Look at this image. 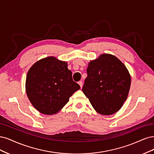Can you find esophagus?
Instances as JSON below:
<instances>
[{
  "label": "esophagus",
  "mask_w": 154,
  "mask_h": 154,
  "mask_svg": "<svg viewBox=\"0 0 154 154\" xmlns=\"http://www.w3.org/2000/svg\"><path fill=\"white\" fill-rule=\"evenodd\" d=\"M78 84H79V86H81V88H82V85H83V83H82V81H79V82H78Z\"/></svg>",
  "instance_id": "34e87169"
}]
</instances>
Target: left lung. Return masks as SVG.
Wrapping results in <instances>:
<instances>
[{"label":"left lung","instance_id":"obj_1","mask_svg":"<svg viewBox=\"0 0 154 154\" xmlns=\"http://www.w3.org/2000/svg\"><path fill=\"white\" fill-rule=\"evenodd\" d=\"M82 91L93 107L102 115H111L123 106L130 90L131 78L120 59L103 54L90 61Z\"/></svg>","mask_w":154,"mask_h":154}]
</instances>
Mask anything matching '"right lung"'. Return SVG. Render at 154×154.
Returning a JSON list of instances; mask_svg holds the SVG:
<instances>
[{"instance_id": "obj_1", "label": "right lung", "mask_w": 154, "mask_h": 154, "mask_svg": "<svg viewBox=\"0 0 154 154\" xmlns=\"http://www.w3.org/2000/svg\"><path fill=\"white\" fill-rule=\"evenodd\" d=\"M80 88L73 81L68 63L53 56L36 62L27 74V97L34 107L44 115L57 113Z\"/></svg>"}]
</instances>
